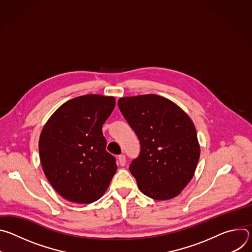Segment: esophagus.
Listing matches in <instances>:
<instances>
[{
	"instance_id": "1",
	"label": "esophagus",
	"mask_w": 252,
	"mask_h": 252,
	"mask_svg": "<svg viewBox=\"0 0 252 252\" xmlns=\"http://www.w3.org/2000/svg\"><path fill=\"white\" fill-rule=\"evenodd\" d=\"M119 163H120L122 166H124V165L126 164V157H125L124 155H122V156L119 157Z\"/></svg>"
}]
</instances>
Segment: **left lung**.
<instances>
[{"mask_svg":"<svg viewBox=\"0 0 252 252\" xmlns=\"http://www.w3.org/2000/svg\"><path fill=\"white\" fill-rule=\"evenodd\" d=\"M120 110L140 142L129 171L156 200L177 196L193 177L200 147L195 126L176 103L158 94L121 97Z\"/></svg>","mask_w":252,"mask_h":252,"instance_id":"obj_1","label":"left lung"}]
</instances>
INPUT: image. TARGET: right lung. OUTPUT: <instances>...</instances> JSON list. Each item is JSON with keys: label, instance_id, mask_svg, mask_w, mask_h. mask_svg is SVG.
<instances>
[{"label": "right lung", "instance_id": "1", "mask_svg": "<svg viewBox=\"0 0 252 252\" xmlns=\"http://www.w3.org/2000/svg\"><path fill=\"white\" fill-rule=\"evenodd\" d=\"M115 106L114 96H78L63 103L44 126L39 140L41 163L64 199L92 203L109 188L118 165L105 151L101 128Z\"/></svg>", "mask_w": 252, "mask_h": 252}]
</instances>
